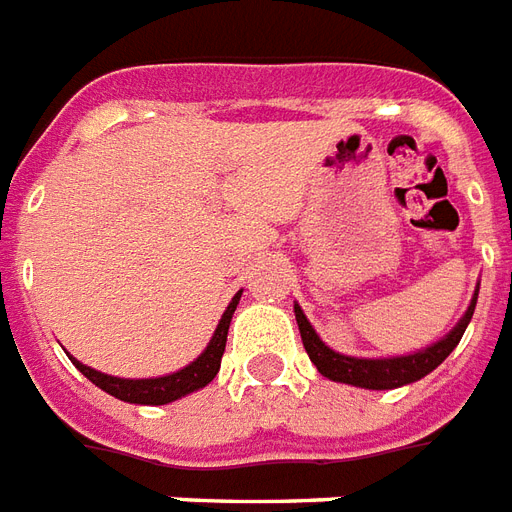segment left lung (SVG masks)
<instances>
[{"mask_svg": "<svg viewBox=\"0 0 512 512\" xmlns=\"http://www.w3.org/2000/svg\"><path fill=\"white\" fill-rule=\"evenodd\" d=\"M478 290L469 301L467 312L461 314L453 328H450L439 342L429 344L418 352H407V355H391V358H355V355H344V352L331 350L328 344L320 339V333L314 331L312 323L306 320V314L301 306L295 304V323L301 331V342H304L309 358L317 366V372L328 377L333 382H344V385H355V388H366V391H391V388H401L410 382L423 380L426 374L437 369L439 363L448 358L450 352L456 350V344L461 342V336L467 331L469 320L475 314V304H478Z\"/></svg>", "mask_w": 512, "mask_h": 512, "instance_id": "1", "label": "left lung"}]
</instances>
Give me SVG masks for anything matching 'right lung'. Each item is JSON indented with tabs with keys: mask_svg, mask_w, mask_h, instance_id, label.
Segmentation results:
<instances>
[{
	"mask_svg": "<svg viewBox=\"0 0 512 512\" xmlns=\"http://www.w3.org/2000/svg\"><path fill=\"white\" fill-rule=\"evenodd\" d=\"M241 293L238 290L233 295V301L227 304L222 320H219L217 331L211 336V342L206 344V350L200 352L198 358L192 363H187L184 369L173 374H162V377H146V380H127V377H113V374H102L92 366H86L78 358H73L70 352V361L75 363V369L92 380L97 388H102L105 393H111L119 401H130V404H149V407H157V404H170V401L181 399V396H189V393L206 388L208 382L214 380L219 372V363H222V352H225L227 342V328H230V320H233V312H236L238 301H241Z\"/></svg>",
	"mask_w": 512,
	"mask_h": 512,
	"instance_id": "1",
	"label": "right lung"
}]
</instances>
